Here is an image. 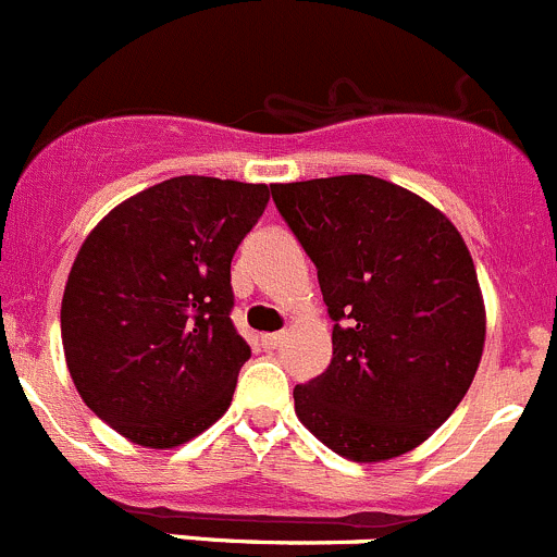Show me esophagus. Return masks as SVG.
<instances>
[{
  "label": "esophagus",
  "mask_w": 557,
  "mask_h": 557,
  "mask_svg": "<svg viewBox=\"0 0 557 557\" xmlns=\"http://www.w3.org/2000/svg\"><path fill=\"white\" fill-rule=\"evenodd\" d=\"M282 342H284L282 333H264V336H262L264 349H275V347H278V344H282Z\"/></svg>",
  "instance_id": "esophagus-1"
}]
</instances>
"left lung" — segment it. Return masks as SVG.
<instances>
[{
	"instance_id": "left-lung-1",
	"label": "left lung",
	"mask_w": 557,
	"mask_h": 557,
	"mask_svg": "<svg viewBox=\"0 0 557 557\" xmlns=\"http://www.w3.org/2000/svg\"><path fill=\"white\" fill-rule=\"evenodd\" d=\"M270 190L333 320L331 367L295 385L300 423L352 462L412 451L457 410L484 352V298L462 235L372 174Z\"/></svg>"
}]
</instances>
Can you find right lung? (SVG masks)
Instances as JSON below:
<instances>
[{"instance_id": "add662e5", "label": "right lung", "mask_w": 557, "mask_h": 557, "mask_svg": "<svg viewBox=\"0 0 557 557\" xmlns=\"http://www.w3.org/2000/svg\"><path fill=\"white\" fill-rule=\"evenodd\" d=\"M268 199L262 183L183 174L116 205L78 248L60 314L67 369L136 446H183L230 407L251 358L230 268Z\"/></svg>"}]
</instances>
